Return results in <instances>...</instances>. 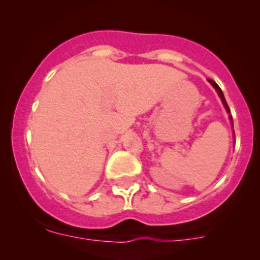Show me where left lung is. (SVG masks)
Returning <instances> with one entry per match:
<instances>
[{
    "instance_id": "left-lung-1",
    "label": "left lung",
    "mask_w": 260,
    "mask_h": 260,
    "mask_svg": "<svg viewBox=\"0 0 260 260\" xmlns=\"http://www.w3.org/2000/svg\"><path fill=\"white\" fill-rule=\"evenodd\" d=\"M209 83H210L211 85L214 86L215 90L217 91L219 96H220V98H221V102H222V104H224V107H225V109H226V112H228V113H230V109H229V107H228V103H226V101H225V96H224V94H222V91H221V89H220V86L217 85V84L215 83L214 80H211V79H209ZM230 119H232V117H230Z\"/></svg>"
}]
</instances>
